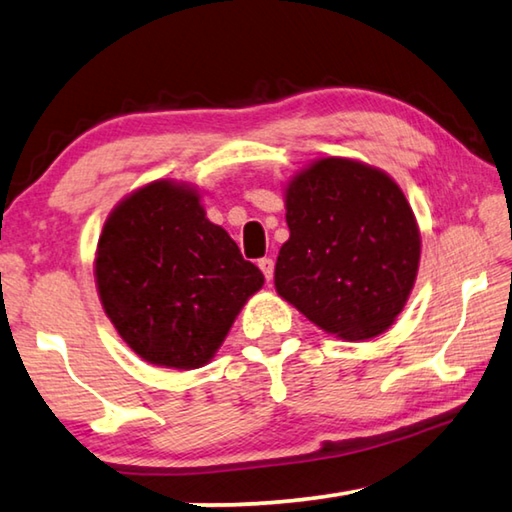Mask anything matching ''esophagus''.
Here are the masks:
<instances>
[{
	"label": "esophagus",
	"instance_id": "esophagus-1",
	"mask_svg": "<svg viewBox=\"0 0 512 512\" xmlns=\"http://www.w3.org/2000/svg\"><path fill=\"white\" fill-rule=\"evenodd\" d=\"M257 266H259V271L264 273V277H266V282H271L273 280V271H275V262L271 257H262L257 262Z\"/></svg>",
	"mask_w": 512,
	"mask_h": 512
}]
</instances>
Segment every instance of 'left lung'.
Returning a JSON list of instances; mask_svg holds the SVG:
<instances>
[{"label": "left lung", "mask_w": 512, "mask_h": 512, "mask_svg": "<svg viewBox=\"0 0 512 512\" xmlns=\"http://www.w3.org/2000/svg\"><path fill=\"white\" fill-rule=\"evenodd\" d=\"M287 225L277 293L327 334L386 332L420 264L418 223L395 180L357 160H316L287 185Z\"/></svg>", "instance_id": "1"}]
</instances>
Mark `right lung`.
I'll return each instance as SVG.
<instances>
[{"mask_svg": "<svg viewBox=\"0 0 512 512\" xmlns=\"http://www.w3.org/2000/svg\"><path fill=\"white\" fill-rule=\"evenodd\" d=\"M198 198L194 187L155 180L110 212L99 237L101 305L128 348L153 366H205L264 284Z\"/></svg>", "mask_w": 512, "mask_h": 512, "instance_id": "right-lung-1", "label": "right lung"}]
</instances>
